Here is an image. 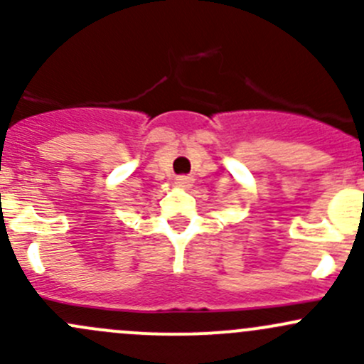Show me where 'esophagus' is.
<instances>
[{
	"mask_svg": "<svg viewBox=\"0 0 364 364\" xmlns=\"http://www.w3.org/2000/svg\"><path fill=\"white\" fill-rule=\"evenodd\" d=\"M192 181V176H178V178H176V185L178 186H190Z\"/></svg>",
	"mask_w": 364,
	"mask_h": 364,
	"instance_id": "1",
	"label": "esophagus"
}]
</instances>
